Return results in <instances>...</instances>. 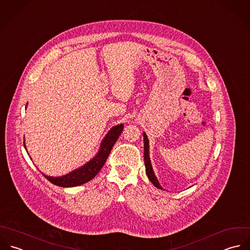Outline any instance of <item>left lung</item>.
I'll return each mask as SVG.
<instances>
[{
  "instance_id": "left-lung-1",
  "label": "left lung",
  "mask_w": 250,
  "mask_h": 250,
  "mask_svg": "<svg viewBox=\"0 0 250 250\" xmlns=\"http://www.w3.org/2000/svg\"><path fill=\"white\" fill-rule=\"evenodd\" d=\"M144 140H145V164H146V174H147L149 180L152 182V184L154 186H156L159 189H163L161 187V185L159 184L158 179L155 176L153 168H152V166H151V162H150V159H149V145H148L149 142H148V139H147L146 133H144Z\"/></svg>"
}]
</instances>
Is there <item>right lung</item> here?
I'll return each mask as SVG.
<instances>
[{"instance_id": "obj_1", "label": "right lung", "mask_w": 250, "mask_h": 250, "mask_svg": "<svg viewBox=\"0 0 250 250\" xmlns=\"http://www.w3.org/2000/svg\"><path fill=\"white\" fill-rule=\"evenodd\" d=\"M123 128H124L123 124L112 127L104 137V141L102 142L101 148L98 154L84 166L76 170H73L72 172L63 176L53 177V176H47L43 174L44 177L48 179L51 183L61 187H74V186L82 185L85 182H88L89 180H91L96 176V174L104 165L112 149V146H114L117 139L121 135Z\"/></svg>"}]
</instances>
